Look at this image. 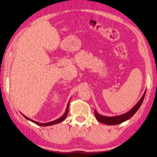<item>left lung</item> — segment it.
I'll return each mask as SVG.
<instances>
[{
	"label": "left lung",
	"mask_w": 157,
	"mask_h": 157,
	"mask_svg": "<svg viewBox=\"0 0 157 157\" xmlns=\"http://www.w3.org/2000/svg\"><path fill=\"white\" fill-rule=\"evenodd\" d=\"M146 91H145L144 94H143V96L140 98L139 102L133 107L131 110H129L128 112H127L124 114H122L120 116H111V117H108L105 116H102L101 114L98 113L95 110V118H96L97 120L102 123L103 124H108V125H113V124H118L123 123V122L129 120L130 118L134 115L135 113L139 110L140 108V105H141L143 100H144L145 95Z\"/></svg>",
	"instance_id": "1"
}]
</instances>
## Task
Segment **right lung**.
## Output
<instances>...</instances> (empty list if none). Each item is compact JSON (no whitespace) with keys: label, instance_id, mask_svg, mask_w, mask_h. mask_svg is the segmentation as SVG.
Masks as SVG:
<instances>
[{"label":"right lung","instance_id":"add662e5","mask_svg":"<svg viewBox=\"0 0 157 157\" xmlns=\"http://www.w3.org/2000/svg\"><path fill=\"white\" fill-rule=\"evenodd\" d=\"M70 100H71V99H70ZM70 100L68 101V105H67V107H66V111H65L64 113H63V115L60 117V118L57 119V120H55V121H51V122H48V123H39V122L34 121L33 120H32V119L28 118V117L25 116V115H23V113H21V114H22V115L24 116L25 118L27 119V120L30 121L31 122H33V123H35L36 124H38V125H39V126H50V125H52V124H57V123H61V122H62L66 118V116H67V114H68V106H69V102H70Z\"/></svg>","mask_w":157,"mask_h":157}]
</instances>
